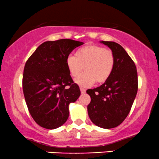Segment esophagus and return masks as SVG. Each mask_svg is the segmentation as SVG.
Masks as SVG:
<instances>
[{
	"mask_svg": "<svg viewBox=\"0 0 159 159\" xmlns=\"http://www.w3.org/2000/svg\"><path fill=\"white\" fill-rule=\"evenodd\" d=\"M80 90H81V93L82 94L85 93H86V89L83 88V87H80Z\"/></svg>",
	"mask_w": 159,
	"mask_h": 159,
	"instance_id": "34e87169",
	"label": "esophagus"
}]
</instances>
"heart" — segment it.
Masks as SVG:
<instances>
[{"label":"heart","mask_w":159,"mask_h":159,"mask_svg":"<svg viewBox=\"0 0 159 159\" xmlns=\"http://www.w3.org/2000/svg\"><path fill=\"white\" fill-rule=\"evenodd\" d=\"M66 65L69 75L76 77L84 67L85 72L78 75L75 82L81 87L104 83L110 78L115 66L114 52L97 45H87L78 48L75 56L66 58Z\"/></svg>","instance_id":"obj_1"}]
</instances>
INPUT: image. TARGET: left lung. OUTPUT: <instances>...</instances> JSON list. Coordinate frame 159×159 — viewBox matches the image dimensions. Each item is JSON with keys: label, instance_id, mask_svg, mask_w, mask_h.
<instances>
[{"label": "left lung", "instance_id": "8db88e82", "mask_svg": "<svg viewBox=\"0 0 159 159\" xmlns=\"http://www.w3.org/2000/svg\"><path fill=\"white\" fill-rule=\"evenodd\" d=\"M114 52L115 66L103 84L87 90L91 98L89 117L98 127L112 129L121 124L130 112L138 88V72L132 58L121 45L102 41Z\"/></svg>", "mask_w": 159, "mask_h": 159}]
</instances>
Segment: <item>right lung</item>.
<instances>
[{"label":"right lung","mask_w":159,"mask_h":159,"mask_svg":"<svg viewBox=\"0 0 159 159\" xmlns=\"http://www.w3.org/2000/svg\"><path fill=\"white\" fill-rule=\"evenodd\" d=\"M83 44L69 39L45 42L25 63L24 96L33 119L41 127L54 129L64 124L69 117V105L81 95L66 61L75 48Z\"/></svg>","instance_id":"right-lung-1"}]
</instances>
